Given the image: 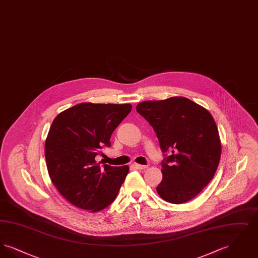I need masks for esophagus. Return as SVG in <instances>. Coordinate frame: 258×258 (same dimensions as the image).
<instances>
[{"mask_svg": "<svg viewBox=\"0 0 258 258\" xmlns=\"http://www.w3.org/2000/svg\"><path fill=\"white\" fill-rule=\"evenodd\" d=\"M133 166L136 168V169H139V170H143V169H146L147 166L146 165H141V164H138V163H134Z\"/></svg>", "mask_w": 258, "mask_h": 258, "instance_id": "34e87169", "label": "esophagus"}]
</instances>
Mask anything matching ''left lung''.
<instances>
[{
	"label": "left lung",
	"mask_w": 258,
	"mask_h": 258,
	"mask_svg": "<svg viewBox=\"0 0 258 258\" xmlns=\"http://www.w3.org/2000/svg\"><path fill=\"white\" fill-rule=\"evenodd\" d=\"M136 110L153 126L161 151L169 153L161 165L159 196L173 204L197 197L221 160V139L211 113L184 97L142 101Z\"/></svg>",
	"instance_id": "8db88e82"
}]
</instances>
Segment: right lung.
<instances>
[{
    "label": "right lung",
    "instance_id": "1",
    "mask_svg": "<svg viewBox=\"0 0 258 258\" xmlns=\"http://www.w3.org/2000/svg\"><path fill=\"white\" fill-rule=\"evenodd\" d=\"M132 108L130 103L83 102L54 119L44 148L47 170L58 191L77 208L96 213L117 197L128 166H102L95 158L110 146L112 133Z\"/></svg>",
    "mask_w": 258,
    "mask_h": 258
}]
</instances>
